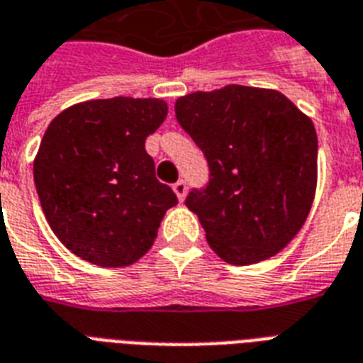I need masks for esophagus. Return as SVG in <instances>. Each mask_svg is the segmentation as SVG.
I'll list each match as a JSON object with an SVG mask.
<instances>
[{
    "label": "esophagus",
    "mask_w": 363,
    "mask_h": 363,
    "mask_svg": "<svg viewBox=\"0 0 363 363\" xmlns=\"http://www.w3.org/2000/svg\"><path fill=\"white\" fill-rule=\"evenodd\" d=\"M173 192L177 194L179 201H184V198H186V182L184 181L175 182V184H173Z\"/></svg>",
    "instance_id": "esophagus-1"
}]
</instances>
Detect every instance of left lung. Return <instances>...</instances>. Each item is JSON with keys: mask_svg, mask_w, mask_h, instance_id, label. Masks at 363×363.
<instances>
[{"mask_svg": "<svg viewBox=\"0 0 363 363\" xmlns=\"http://www.w3.org/2000/svg\"><path fill=\"white\" fill-rule=\"evenodd\" d=\"M175 115L209 162V186L186 198L209 247L232 265L281 252L315 199L313 121L284 94L241 84L181 96Z\"/></svg>", "mask_w": 363, "mask_h": 363, "instance_id": "obj_1", "label": "left lung"}]
</instances>
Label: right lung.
<instances>
[{
    "label": "right lung",
    "mask_w": 363,
    "mask_h": 363,
    "mask_svg": "<svg viewBox=\"0 0 363 363\" xmlns=\"http://www.w3.org/2000/svg\"><path fill=\"white\" fill-rule=\"evenodd\" d=\"M167 116L158 98L88 99L41 139L33 181L54 235L99 267H125L154 245L177 196L154 175L145 139Z\"/></svg>",
    "instance_id": "add662e5"
}]
</instances>
